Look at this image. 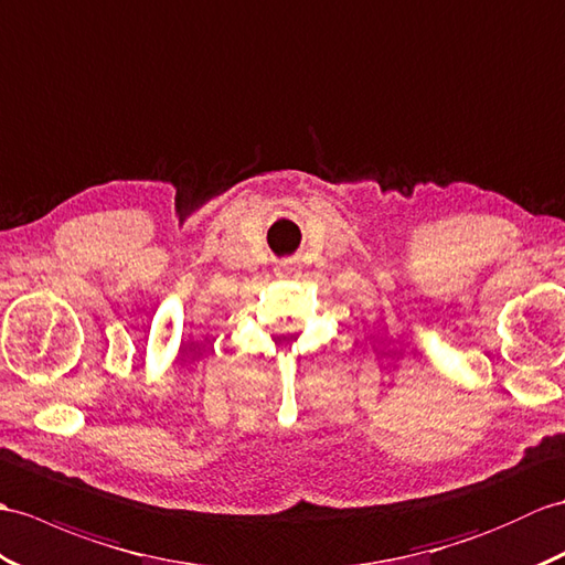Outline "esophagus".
I'll return each mask as SVG.
<instances>
[{"label":"esophagus","mask_w":565,"mask_h":565,"mask_svg":"<svg viewBox=\"0 0 565 565\" xmlns=\"http://www.w3.org/2000/svg\"><path fill=\"white\" fill-rule=\"evenodd\" d=\"M279 277H284V279L298 277V267H296V265H291V262H286V265L279 269Z\"/></svg>","instance_id":"esophagus-1"}]
</instances>
